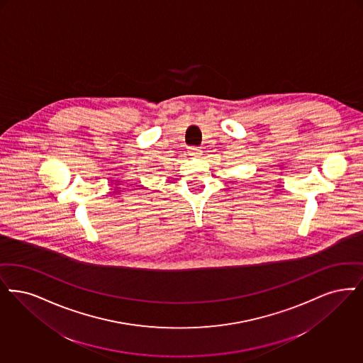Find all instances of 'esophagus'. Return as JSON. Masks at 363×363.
<instances>
[{"label":"esophagus","instance_id":"obj_1","mask_svg":"<svg viewBox=\"0 0 363 363\" xmlns=\"http://www.w3.org/2000/svg\"><path fill=\"white\" fill-rule=\"evenodd\" d=\"M189 153L192 157H199V156H202V149L192 146V147H189Z\"/></svg>","mask_w":363,"mask_h":363}]
</instances>
